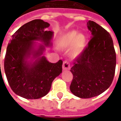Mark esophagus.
<instances>
[{
  "label": "esophagus",
  "mask_w": 121,
  "mask_h": 121,
  "mask_svg": "<svg viewBox=\"0 0 121 121\" xmlns=\"http://www.w3.org/2000/svg\"><path fill=\"white\" fill-rule=\"evenodd\" d=\"M70 63L67 61H64L63 63V71H67L70 69Z\"/></svg>",
  "instance_id": "1"
}]
</instances>
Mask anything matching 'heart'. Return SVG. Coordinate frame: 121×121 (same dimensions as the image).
Here are the masks:
<instances>
[{"label":"heart","mask_w":121,"mask_h":121,"mask_svg":"<svg viewBox=\"0 0 121 121\" xmlns=\"http://www.w3.org/2000/svg\"><path fill=\"white\" fill-rule=\"evenodd\" d=\"M58 45L62 48L70 49L71 57L76 58L81 54L86 47L87 38L82 34H78L77 31L73 30L62 35L58 41Z\"/></svg>","instance_id":"obj_1"}]
</instances>
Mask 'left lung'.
Instances as JSON below:
<instances>
[{
    "instance_id": "left-lung-1",
    "label": "left lung",
    "mask_w": 121,
    "mask_h": 121,
    "mask_svg": "<svg viewBox=\"0 0 121 121\" xmlns=\"http://www.w3.org/2000/svg\"><path fill=\"white\" fill-rule=\"evenodd\" d=\"M87 25L91 39L70 70L73 75L70 90L82 99L98 96L108 89L116 66V53L109 32L94 21H89Z\"/></svg>"
}]
</instances>
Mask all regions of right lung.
I'll list each match as a JSON object with an SVG mask.
<instances>
[{"label":"right lung","instance_id":"right-lung-1","mask_svg":"<svg viewBox=\"0 0 121 121\" xmlns=\"http://www.w3.org/2000/svg\"><path fill=\"white\" fill-rule=\"evenodd\" d=\"M50 26L41 19H35L19 28L12 35L4 58V71L12 91L26 99H37L49 92L56 77L62 73V60L50 63L45 56L44 45L36 48L35 41L51 46L53 32L45 29ZM34 62H28L31 57Z\"/></svg>","mask_w":121,"mask_h":121}]
</instances>
